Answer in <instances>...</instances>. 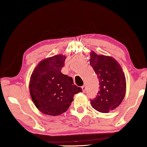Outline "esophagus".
Segmentation results:
<instances>
[{"mask_svg": "<svg viewBox=\"0 0 147 147\" xmlns=\"http://www.w3.org/2000/svg\"><path fill=\"white\" fill-rule=\"evenodd\" d=\"M82 91H83L84 92H85L86 90V85H84L82 87Z\"/></svg>", "mask_w": 147, "mask_h": 147, "instance_id": "obj_1", "label": "esophagus"}]
</instances>
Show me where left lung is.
Wrapping results in <instances>:
<instances>
[{
  "instance_id": "1",
  "label": "left lung",
  "mask_w": 147,
  "mask_h": 147,
  "mask_svg": "<svg viewBox=\"0 0 147 147\" xmlns=\"http://www.w3.org/2000/svg\"><path fill=\"white\" fill-rule=\"evenodd\" d=\"M90 65L99 80L100 90L91 100L92 108L102 113H108L121 104L126 94V82L121 66L110 56L90 52Z\"/></svg>"
}]
</instances>
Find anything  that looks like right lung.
<instances>
[{
    "instance_id": "add662e5",
    "label": "right lung",
    "mask_w": 147,
    "mask_h": 147,
    "mask_svg": "<svg viewBox=\"0 0 147 147\" xmlns=\"http://www.w3.org/2000/svg\"><path fill=\"white\" fill-rule=\"evenodd\" d=\"M65 55H56L39 62L32 72L29 82L30 95L42 113L58 116L66 112L75 94L82 92L74 84L71 77L61 72Z\"/></svg>"
}]
</instances>
